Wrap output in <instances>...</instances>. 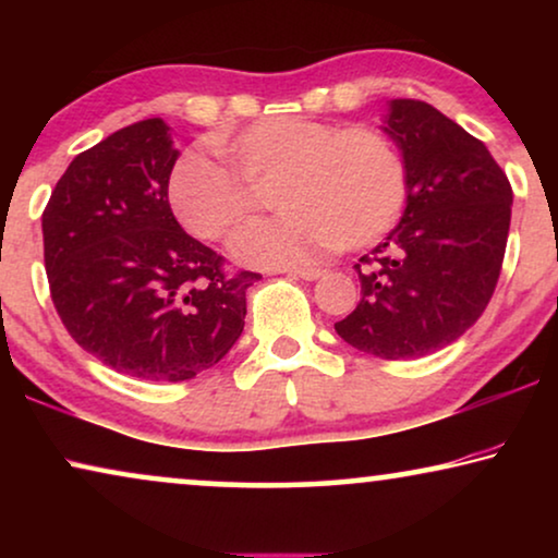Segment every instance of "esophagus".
<instances>
[{
    "label": "esophagus",
    "instance_id": "34e87169",
    "mask_svg": "<svg viewBox=\"0 0 558 558\" xmlns=\"http://www.w3.org/2000/svg\"><path fill=\"white\" fill-rule=\"evenodd\" d=\"M292 274L304 281H315L319 277H325V269H319V266H300V269H294Z\"/></svg>",
    "mask_w": 558,
    "mask_h": 558
}]
</instances>
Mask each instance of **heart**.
<instances>
[{"label": "heart", "mask_w": 558, "mask_h": 558, "mask_svg": "<svg viewBox=\"0 0 558 558\" xmlns=\"http://www.w3.org/2000/svg\"><path fill=\"white\" fill-rule=\"evenodd\" d=\"M235 170L203 155L180 159L170 203L205 241H231L274 185L277 218L241 235L233 256L258 269L307 264L325 248H363L391 231L407 203L399 149L373 126H332L307 117H269L218 142Z\"/></svg>", "instance_id": "b5f03b06"}]
</instances>
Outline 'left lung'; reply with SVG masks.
<instances>
[{
    "instance_id": "1",
    "label": "left lung",
    "mask_w": 558,
    "mask_h": 558,
    "mask_svg": "<svg viewBox=\"0 0 558 558\" xmlns=\"http://www.w3.org/2000/svg\"><path fill=\"white\" fill-rule=\"evenodd\" d=\"M384 134L407 167L399 226L355 264L361 302L335 330L386 361L462 338L498 284L513 190L490 151L426 101L393 98Z\"/></svg>"
}]
</instances>
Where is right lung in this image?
I'll return each mask as SVG.
<instances>
[{"label":"right lung","mask_w":558,"mask_h":558,"mask_svg":"<svg viewBox=\"0 0 558 558\" xmlns=\"http://www.w3.org/2000/svg\"><path fill=\"white\" fill-rule=\"evenodd\" d=\"M162 119L106 136L68 165L43 213L45 271L65 330L109 368L187 380L243 332L254 271L226 274L172 216L180 151Z\"/></svg>","instance_id":"right-lung-1"}]
</instances>
